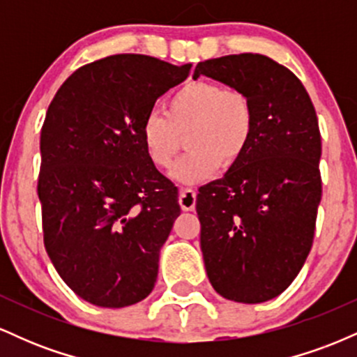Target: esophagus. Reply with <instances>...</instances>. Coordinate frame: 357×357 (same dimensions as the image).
<instances>
[{"label":"esophagus","mask_w":357,"mask_h":357,"mask_svg":"<svg viewBox=\"0 0 357 357\" xmlns=\"http://www.w3.org/2000/svg\"><path fill=\"white\" fill-rule=\"evenodd\" d=\"M179 204L183 211H192L196 206V191L192 188H183L179 191Z\"/></svg>","instance_id":"1"}]
</instances>
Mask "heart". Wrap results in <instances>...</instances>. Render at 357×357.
Here are the masks:
<instances>
[{"label": "heart", "mask_w": 357, "mask_h": 357, "mask_svg": "<svg viewBox=\"0 0 357 357\" xmlns=\"http://www.w3.org/2000/svg\"><path fill=\"white\" fill-rule=\"evenodd\" d=\"M255 129V110L247 92L218 82L192 80L166 102V112L147 114L141 126L146 155L159 169L173 165L186 134V154L173 169L184 184L208 181L218 167H230L245 154Z\"/></svg>", "instance_id": "obj_1"}]
</instances>
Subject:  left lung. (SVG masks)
Wrapping results in <instances>:
<instances>
[{"label": "left lung", "mask_w": 357, "mask_h": 357, "mask_svg": "<svg viewBox=\"0 0 357 357\" xmlns=\"http://www.w3.org/2000/svg\"><path fill=\"white\" fill-rule=\"evenodd\" d=\"M210 77L248 93L252 141L221 179L199 188L202 252L221 297L260 304L280 296L312 248L322 196L319 122L302 82L258 53L199 61Z\"/></svg>", "instance_id": "8db88e82"}]
</instances>
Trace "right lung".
I'll use <instances>...</instances> for the list:
<instances>
[{"instance_id":"1","label":"right lung","mask_w":357,"mask_h":357,"mask_svg":"<svg viewBox=\"0 0 357 357\" xmlns=\"http://www.w3.org/2000/svg\"><path fill=\"white\" fill-rule=\"evenodd\" d=\"M190 70L136 53L105 56L73 72L47 110L38 176L45 248L90 304L119 309L153 292L159 250L181 208L178 188L146 155L141 126Z\"/></svg>"}]
</instances>
